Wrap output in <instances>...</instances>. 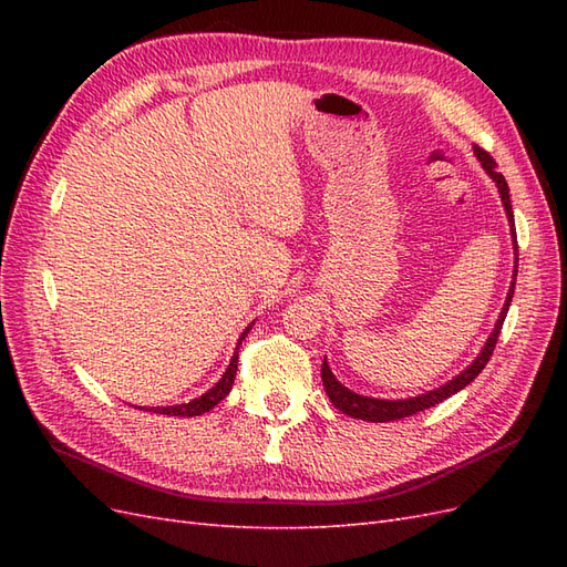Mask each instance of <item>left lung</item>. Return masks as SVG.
I'll return each instance as SVG.
<instances>
[{
  "mask_svg": "<svg viewBox=\"0 0 567 567\" xmlns=\"http://www.w3.org/2000/svg\"><path fill=\"white\" fill-rule=\"evenodd\" d=\"M473 153L475 158L480 161V165H483L485 173L489 175V179L496 184V188H499V196H502V203H504V210H506V217H508V225H511V238H513V281L508 286V293H506V302L502 307L499 312V319H496L494 323V331L489 333L487 342L483 346V350H480V354L473 359V362L463 369L461 373H456L452 381H447L444 385L435 388V390H427L423 394H416V398H406V400H381V398H367V394H359L350 388L342 385L329 362L323 359L321 364V381H323V390L326 394H329V400L333 402V406H338L342 414H348L352 419H362V421H371V423H385V421H398V419H406L411 414H416V411H423V409H431L435 404H440L442 400L452 398V394H456L458 390H463L466 385H471L477 373L485 369V364L489 362V357L496 348V338H499L502 333V326H504V319H506V312L511 307V300H513V288H516V277H518V241H516V225H513V208H511V196H508V184L504 179L502 173H496V163L492 161V156L487 151H483L480 146H473Z\"/></svg>",
  "mask_w": 567,
  "mask_h": 567,
  "instance_id": "8db88e82",
  "label": "left lung"
}]
</instances>
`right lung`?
<instances>
[{"mask_svg": "<svg viewBox=\"0 0 567 567\" xmlns=\"http://www.w3.org/2000/svg\"><path fill=\"white\" fill-rule=\"evenodd\" d=\"M252 329V323L250 326H246V331L238 336V342H236V350H234V357H231V362H229V367H227V371L221 373V379L208 390V392H203L200 398H196V400H192V402H184V404H175V406H140V409H144V411H153V414H165V416H200V414H205V411H210L213 406H217L221 400L227 398L229 394V390H231V385H234V379H236V369H238V346H241L244 342V338L248 336V331Z\"/></svg>", "mask_w": 567, "mask_h": 567, "instance_id": "obj_1", "label": "right lung"}]
</instances>
